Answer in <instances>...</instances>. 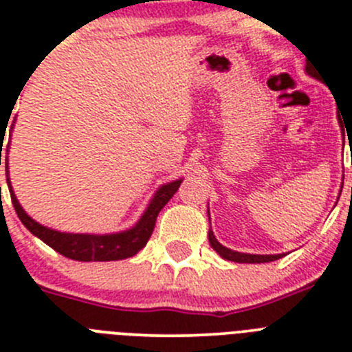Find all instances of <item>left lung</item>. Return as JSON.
Masks as SVG:
<instances>
[{
  "instance_id": "1",
  "label": "left lung",
  "mask_w": 352,
  "mask_h": 352,
  "mask_svg": "<svg viewBox=\"0 0 352 352\" xmlns=\"http://www.w3.org/2000/svg\"><path fill=\"white\" fill-rule=\"evenodd\" d=\"M306 72H308V75H311V77L318 78L315 74H311V70H309L308 67H306ZM339 124H340V127H342V122H339ZM342 131H344V129H342ZM208 218H210V210H208ZM208 239H210L211 248H213L214 251H217L218 254L221 256V258L227 259V261H235V263H270V261H275V259H280L282 256H285V252H282V254H249V252L234 251V249H228V248H225V245H221L220 242L217 241V237H214V234H213V230H211V228H210V232H208Z\"/></svg>"
}]
</instances>
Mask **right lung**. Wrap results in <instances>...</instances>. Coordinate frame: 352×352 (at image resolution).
Masks as SVG:
<instances>
[{
    "label": "right lung",
    "mask_w": 352,
    "mask_h": 352,
    "mask_svg": "<svg viewBox=\"0 0 352 352\" xmlns=\"http://www.w3.org/2000/svg\"><path fill=\"white\" fill-rule=\"evenodd\" d=\"M6 182H8L13 208H15L20 221L25 225L30 234L41 239L44 244L53 248L54 251L63 254L65 258L75 259V261H118V259L132 258V256L138 254L148 244L149 237L153 234V228H155L156 217L162 211V208L172 199L173 194L177 192V189L182 184V179H177L173 182L160 186L155 196L149 201L144 213L138 220V223L132 225L127 230L115 232V234H70V232H60L54 230V228L44 227L39 221L30 218L23 211V208L20 206L19 199H16L15 192H13L12 182H10L8 148H6Z\"/></svg>",
    "instance_id": "add662e5"
}]
</instances>
